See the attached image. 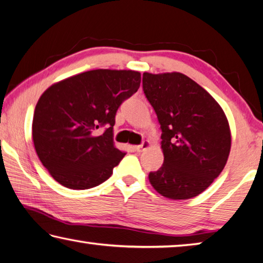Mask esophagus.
<instances>
[{
    "instance_id": "obj_1",
    "label": "esophagus",
    "mask_w": 263,
    "mask_h": 263,
    "mask_svg": "<svg viewBox=\"0 0 263 263\" xmlns=\"http://www.w3.org/2000/svg\"><path fill=\"white\" fill-rule=\"evenodd\" d=\"M149 145H151V143H149V141H143L141 145H139V146H136L135 147V149L136 151L138 152V153H140V152H142V151H145V149L147 148V147H149Z\"/></svg>"
}]
</instances>
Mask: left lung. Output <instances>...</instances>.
Masks as SVG:
<instances>
[{
    "label": "left lung",
    "instance_id": "obj_1",
    "mask_svg": "<svg viewBox=\"0 0 263 263\" xmlns=\"http://www.w3.org/2000/svg\"><path fill=\"white\" fill-rule=\"evenodd\" d=\"M142 87L161 124L164 154L149 182L170 199L197 196L227 163L231 135L224 111L206 90L177 71L143 73Z\"/></svg>",
    "mask_w": 263,
    "mask_h": 263
}]
</instances>
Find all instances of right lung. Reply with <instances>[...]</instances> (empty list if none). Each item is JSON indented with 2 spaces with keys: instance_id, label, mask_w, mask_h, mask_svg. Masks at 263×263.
<instances>
[{
  "instance_id": "add662e5",
  "label": "right lung",
  "mask_w": 263,
  "mask_h": 263,
  "mask_svg": "<svg viewBox=\"0 0 263 263\" xmlns=\"http://www.w3.org/2000/svg\"><path fill=\"white\" fill-rule=\"evenodd\" d=\"M140 82L136 70L95 69L43 92L35 107L32 135L40 161L57 182L83 190L111 176L125 155L112 139L116 111ZM102 126L105 131L99 133Z\"/></svg>"
}]
</instances>
